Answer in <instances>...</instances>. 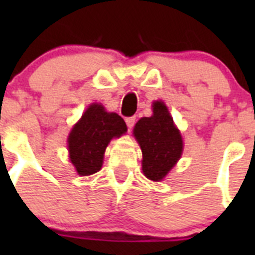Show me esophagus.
<instances>
[{"label":"esophagus","instance_id":"34e87169","mask_svg":"<svg viewBox=\"0 0 255 255\" xmlns=\"http://www.w3.org/2000/svg\"><path fill=\"white\" fill-rule=\"evenodd\" d=\"M126 125H128V128H129V129H131L132 126L135 125V121H136V117L135 116H131V117H128V119H126Z\"/></svg>","mask_w":255,"mask_h":255}]
</instances>
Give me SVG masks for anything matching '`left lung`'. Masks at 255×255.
<instances>
[{
    "label": "left lung",
    "instance_id": "obj_1",
    "mask_svg": "<svg viewBox=\"0 0 255 255\" xmlns=\"http://www.w3.org/2000/svg\"><path fill=\"white\" fill-rule=\"evenodd\" d=\"M134 135L143 153L144 175L153 181H159L175 166L182 153L181 135L163 102L153 103V115L136 123Z\"/></svg>",
    "mask_w": 255,
    "mask_h": 255
}]
</instances>
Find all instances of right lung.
<instances>
[{
  "instance_id": "1",
  "label": "right lung",
  "mask_w": 255,
  "mask_h": 255,
  "mask_svg": "<svg viewBox=\"0 0 255 255\" xmlns=\"http://www.w3.org/2000/svg\"><path fill=\"white\" fill-rule=\"evenodd\" d=\"M126 130L128 128L121 116L106 112L102 105L89 106L67 139L70 161L79 175L88 176L98 172L110 140L121 136Z\"/></svg>"
}]
</instances>
